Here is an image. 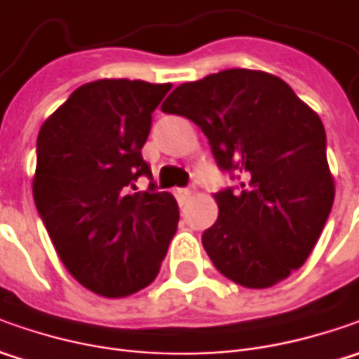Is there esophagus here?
<instances>
[{"label": "esophagus", "instance_id": "esophagus-1", "mask_svg": "<svg viewBox=\"0 0 359 359\" xmlns=\"http://www.w3.org/2000/svg\"><path fill=\"white\" fill-rule=\"evenodd\" d=\"M189 198H191V191H189L187 187H180V189H175V200H177L180 205H184Z\"/></svg>", "mask_w": 359, "mask_h": 359}]
</instances>
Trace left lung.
I'll list each match as a JSON object with an SVG mask.
<instances>
[{"label":"left lung","instance_id":"obj_1","mask_svg":"<svg viewBox=\"0 0 359 359\" xmlns=\"http://www.w3.org/2000/svg\"><path fill=\"white\" fill-rule=\"evenodd\" d=\"M161 111L191 119L217 168L241 180L215 194L219 215L201 236L217 271L262 290L302 268L334 203L318 114L283 79L254 69L182 83Z\"/></svg>","mask_w":359,"mask_h":359}]
</instances>
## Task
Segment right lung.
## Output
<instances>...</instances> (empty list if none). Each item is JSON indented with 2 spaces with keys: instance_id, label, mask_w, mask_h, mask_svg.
I'll return each instance as SVG.
<instances>
[{
  "instance_id": "1",
  "label": "right lung",
  "mask_w": 359,
  "mask_h": 359,
  "mask_svg": "<svg viewBox=\"0 0 359 359\" xmlns=\"http://www.w3.org/2000/svg\"><path fill=\"white\" fill-rule=\"evenodd\" d=\"M170 83L100 79L77 88L37 135L34 200L55 252L83 287L105 297L158 276L177 229L172 194L137 189L151 177L142 147Z\"/></svg>"
}]
</instances>
